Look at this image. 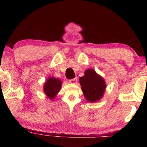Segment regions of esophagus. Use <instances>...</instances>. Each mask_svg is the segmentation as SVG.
<instances>
[{
	"label": "esophagus",
	"mask_w": 147,
	"mask_h": 147,
	"mask_svg": "<svg viewBox=\"0 0 147 147\" xmlns=\"http://www.w3.org/2000/svg\"><path fill=\"white\" fill-rule=\"evenodd\" d=\"M77 81H78V78H74V79L69 80V83H71V84H76V83H77Z\"/></svg>",
	"instance_id": "esophagus-1"
}]
</instances>
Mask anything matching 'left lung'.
<instances>
[{"label":"left lung","mask_w":147,"mask_h":147,"mask_svg":"<svg viewBox=\"0 0 147 147\" xmlns=\"http://www.w3.org/2000/svg\"><path fill=\"white\" fill-rule=\"evenodd\" d=\"M80 83L84 95L88 101L96 102L103 96L106 88L105 82L94 70H86L84 76L80 78Z\"/></svg>","instance_id":"left-lung-1"}]
</instances>
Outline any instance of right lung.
<instances>
[{
	"mask_svg": "<svg viewBox=\"0 0 147 147\" xmlns=\"http://www.w3.org/2000/svg\"><path fill=\"white\" fill-rule=\"evenodd\" d=\"M62 82L60 80L55 78H50L44 85V92L50 99H53L61 89Z\"/></svg>",
	"mask_w": 147,
	"mask_h": 147,
	"instance_id": "right-lung-1",
	"label": "right lung"
}]
</instances>
